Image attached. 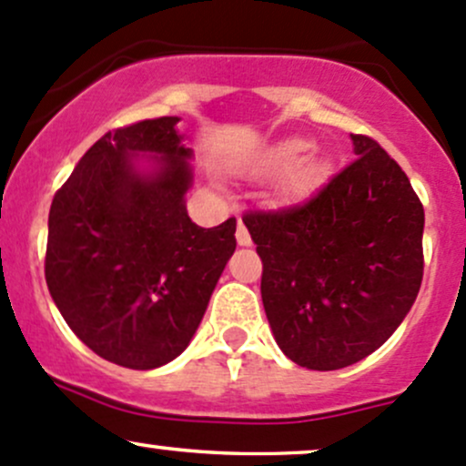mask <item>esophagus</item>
<instances>
[{
	"instance_id": "1",
	"label": "esophagus",
	"mask_w": 466,
	"mask_h": 466,
	"mask_svg": "<svg viewBox=\"0 0 466 466\" xmlns=\"http://www.w3.org/2000/svg\"><path fill=\"white\" fill-rule=\"evenodd\" d=\"M237 243L243 245V248H248V245H252V237H249L248 228H245L241 218H238V225H237Z\"/></svg>"
}]
</instances>
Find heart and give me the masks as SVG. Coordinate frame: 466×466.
<instances>
[{"instance_id":"obj_1","label":"heart","mask_w":466,"mask_h":466,"mask_svg":"<svg viewBox=\"0 0 466 466\" xmlns=\"http://www.w3.org/2000/svg\"><path fill=\"white\" fill-rule=\"evenodd\" d=\"M311 143L303 139H289L272 147L260 161V172L268 177H284L280 183V197L285 201H300L314 192L327 177V163L320 158H309Z\"/></svg>"}]
</instances>
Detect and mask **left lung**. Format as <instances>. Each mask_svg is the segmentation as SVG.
I'll list each match as a JSON object with an SVG mask.
<instances>
[{"mask_svg": "<svg viewBox=\"0 0 466 466\" xmlns=\"http://www.w3.org/2000/svg\"><path fill=\"white\" fill-rule=\"evenodd\" d=\"M351 141L356 161L308 203L243 217L263 260L274 339L289 360L316 371L376 351L422 283L420 198L374 139Z\"/></svg>", "mask_w": 466, "mask_h": 466, "instance_id": "8db88e82", "label": "left lung"}]
</instances>
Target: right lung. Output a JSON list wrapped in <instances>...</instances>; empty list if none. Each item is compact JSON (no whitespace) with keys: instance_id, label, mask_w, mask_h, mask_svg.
Masks as SVG:
<instances>
[{"instance_id":"1","label":"right lung","mask_w":466,"mask_h":466,"mask_svg":"<svg viewBox=\"0 0 466 466\" xmlns=\"http://www.w3.org/2000/svg\"><path fill=\"white\" fill-rule=\"evenodd\" d=\"M178 116L101 137L55 194L46 283L70 329L96 356L155 370L190 345L237 249V218L187 217L192 150Z\"/></svg>"}]
</instances>
